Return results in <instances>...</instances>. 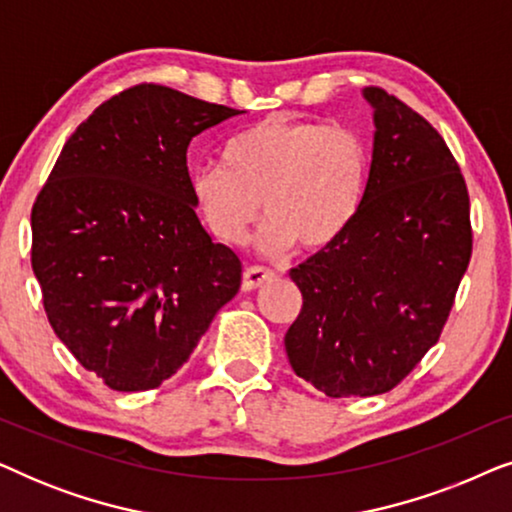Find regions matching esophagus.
Masks as SVG:
<instances>
[{
  "mask_svg": "<svg viewBox=\"0 0 512 512\" xmlns=\"http://www.w3.org/2000/svg\"><path fill=\"white\" fill-rule=\"evenodd\" d=\"M270 279H275V272L261 268V265H251V268L242 272V291H254L265 282H270Z\"/></svg>",
  "mask_w": 512,
  "mask_h": 512,
  "instance_id": "obj_1",
  "label": "esophagus"
}]
</instances>
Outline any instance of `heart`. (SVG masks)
<instances>
[{"instance_id": "b5f03b06", "label": "heart", "mask_w": 512, "mask_h": 512, "mask_svg": "<svg viewBox=\"0 0 512 512\" xmlns=\"http://www.w3.org/2000/svg\"><path fill=\"white\" fill-rule=\"evenodd\" d=\"M370 156L363 137L347 125L268 116L233 135L223 165L198 167L191 193L216 240L237 247L263 214L258 244L277 256L333 247L359 212Z\"/></svg>"}]
</instances>
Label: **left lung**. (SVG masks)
<instances>
[{"instance_id":"8db88e82","label":"left lung","mask_w":512,"mask_h":512,"mask_svg":"<svg viewBox=\"0 0 512 512\" xmlns=\"http://www.w3.org/2000/svg\"><path fill=\"white\" fill-rule=\"evenodd\" d=\"M352 226L289 275L303 293L286 331L291 368L331 398L391 391L436 345L473 251L471 202L433 125L387 90Z\"/></svg>"}]
</instances>
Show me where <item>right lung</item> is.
Wrapping results in <instances>:
<instances>
[{
	"mask_svg": "<svg viewBox=\"0 0 512 512\" xmlns=\"http://www.w3.org/2000/svg\"><path fill=\"white\" fill-rule=\"evenodd\" d=\"M237 114L139 83L76 128L37 195L46 317L109 389L160 387L240 289V258L202 228L186 167L191 139Z\"/></svg>",
	"mask_w": 512,
	"mask_h": 512,
	"instance_id": "add662e5",
	"label": "right lung"
}]
</instances>
